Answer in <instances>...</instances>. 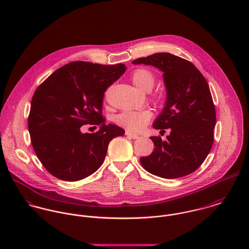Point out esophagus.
Listing matches in <instances>:
<instances>
[{"label":"esophagus","mask_w":249,"mask_h":249,"mask_svg":"<svg viewBox=\"0 0 249 249\" xmlns=\"http://www.w3.org/2000/svg\"><path fill=\"white\" fill-rule=\"evenodd\" d=\"M125 135L131 139H138L139 138V135L135 134V133H132V132H129V131H126L125 132Z\"/></svg>","instance_id":"esophagus-1"}]
</instances>
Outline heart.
Returning <instances> with one entry per match:
<instances>
[{
	"label": "heart",
	"mask_w": 249,
	"mask_h": 249,
	"mask_svg": "<svg viewBox=\"0 0 249 249\" xmlns=\"http://www.w3.org/2000/svg\"><path fill=\"white\" fill-rule=\"evenodd\" d=\"M131 79L139 89L148 92L155 83V76L147 69H137L132 72ZM152 114L149 110L124 111L115 117L118 125L124 127L129 131H140L150 121Z\"/></svg>",
	"instance_id": "1"
}]
</instances>
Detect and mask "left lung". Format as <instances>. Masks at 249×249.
Segmentation results:
<instances>
[{"label": "left lung", "instance_id": "1", "mask_svg": "<svg viewBox=\"0 0 249 249\" xmlns=\"http://www.w3.org/2000/svg\"><path fill=\"white\" fill-rule=\"evenodd\" d=\"M163 71L167 100L153 127L170 129L166 141L150 137L155 148L141 157L142 168L167 179L194 173L209 154L213 142L215 110L209 85L190 61L169 53H158L132 61Z\"/></svg>", "mask_w": 249, "mask_h": 249}]
</instances>
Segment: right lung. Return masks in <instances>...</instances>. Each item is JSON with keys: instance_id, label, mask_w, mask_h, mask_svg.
<instances>
[{"instance_id": "add662e5", "label": "right lung", "mask_w": 249, "mask_h": 249, "mask_svg": "<svg viewBox=\"0 0 249 249\" xmlns=\"http://www.w3.org/2000/svg\"><path fill=\"white\" fill-rule=\"evenodd\" d=\"M124 64L74 61L53 71L38 86L31 104L29 132L36 155L54 178L77 181L104 163L109 142L124 130L106 124L105 92L125 71ZM101 125L96 134H82L84 124Z\"/></svg>"}]
</instances>
